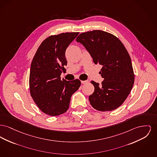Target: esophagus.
I'll list each match as a JSON object with an SVG mask.
<instances>
[{"label":"esophagus","instance_id":"obj_1","mask_svg":"<svg viewBox=\"0 0 157 157\" xmlns=\"http://www.w3.org/2000/svg\"><path fill=\"white\" fill-rule=\"evenodd\" d=\"M88 81H81V83H82V84L88 83Z\"/></svg>","mask_w":157,"mask_h":157}]
</instances>
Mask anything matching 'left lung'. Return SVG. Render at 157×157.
<instances>
[{"label":"left lung","mask_w":157,"mask_h":157,"mask_svg":"<svg viewBox=\"0 0 157 157\" xmlns=\"http://www.w3.org/2000/svg\"><path fill=\"white\" fill-rule=\"evenodd\" d=\"M76 40L83 44L95 65L102 66L101 84L91 81L94 92L89 97L91 105L101 111L116 109L128 97L135 81L126 48L117 37L101 30L82 33Z\"/></svg>","instance_id":"8db88e82"}]
</instances>
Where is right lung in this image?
<instances>
[{
  "instance_id": "right-lung-1",
  "label": "right lung",
  "mask_w": 157,
  "mask_h": 157,
  "mask_svg": "<svg viewBox=\"0 0 157 157\" xmlns=\"http://www.w3.org/2000/svg\"><path fill=\"white\" fill-rule=\"evenodd\" d=\"M79 33L50 36L38 48L31 65L29 85L31 96L38 107L50 116L68 110L71 98L81 86L80 80L61 79L67 65L65 52Z\"/></svg>"
}]
</instances>
